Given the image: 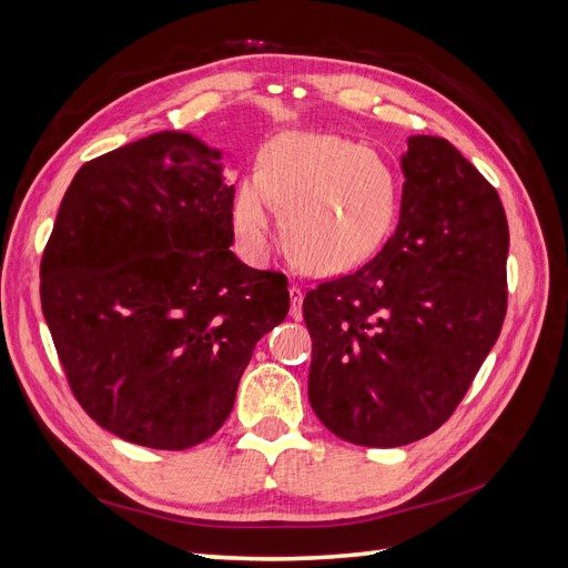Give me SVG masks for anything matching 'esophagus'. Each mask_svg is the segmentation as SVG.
I'll list each match as a JSON object with an SVG mask.
<instances>
[{"mask_svg": "<svg viewBox=\"0 0 568 568\" xmlns=\"http://www.w3.org/2000/svg\"><path fill=\"white\" fill-rule=\"evenodd\" d=\"M288 296H291V307H288V315L294 320L303 317V291L298 286H291L288 288Z\"/></svg>", "mask_w": 568, "mask_h": 568, "instance_id": "1", "label": "esophagus"}]
</instances>
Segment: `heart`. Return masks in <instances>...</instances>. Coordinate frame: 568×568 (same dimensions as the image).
<instances>
[{"label": "heart", "instance_id": "1", "mask_svg": "<svg viewBox=\"0 0 568 568\" xmlns=\"http://www.w3.org/2000/svg\"><path fill=\"white\" fill-rule=\"evenodd\" d=\"M282 209V236L294 261L336 272L376 248L398 209L390 168L363 144L336 134L284 132L261 151V168L236 184L232 225L251 257L270 251V209Z\"/></svg>", "mask_w": 568, "mask_h": 568}]
</instances>
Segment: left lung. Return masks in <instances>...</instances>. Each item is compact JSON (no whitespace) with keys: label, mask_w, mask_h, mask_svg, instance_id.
Listing matches in <instances>:
<instances>
[{"label":"left lung","mask_w":568,"mask_h":568,"mask_svg":"<svg viewBox=\"0 0 568 568\" xmlns=\"http://www.w3.org/2000/svg\"><path fill=\"white\" fill-rule=\"evenodd\" d=\"M400 220L353 274L307 291V400L365 448L415 443L448 419L500 336L509 230L486 178L443 136L400 159Z\"/></svg>","instance_id":"1"}]
</instances>
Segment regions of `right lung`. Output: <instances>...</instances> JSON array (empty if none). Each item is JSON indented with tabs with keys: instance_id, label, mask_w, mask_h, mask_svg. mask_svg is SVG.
<instances>
[{
	"instance_id": "right-lung-1",
	"label": "right lung",
	"mask_w": 568,
	"mask_h": 568,
	"mask_svg": "<svg viewBox=\"0 0 568 568\" xmlns=\"http://www.w3.org/2000/svg\"><path fill=\"white\" fill-rule=\"evenodd\" d=\"M220 149L161 132L84 163L42 255V313L82 409L156 450L209 440L255 343L288 313L286 277L230 251Z\"/></svg>"
}]
</instances>
